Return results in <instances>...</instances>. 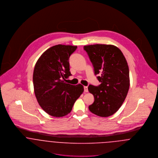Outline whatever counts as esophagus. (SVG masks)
Instances as JSON below:
<instances>
[{"instance_id": "obj_1", "label": "esophagus", "mask_w": 158, "mask_h": 158, "mask_svg": "<svg viewBox=\"0 0 158 158\" xmlns=\"http://www.w3.org/2000/svg\"><path fill=\"white\" fill-rule=\"evenodd\" d=\"M84 90L85 92H88V87L87 86H84Z\"/></svg>"}]
</instances>
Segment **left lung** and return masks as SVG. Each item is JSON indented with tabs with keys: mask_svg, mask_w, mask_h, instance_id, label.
I'll return each mask as SVG.
<instances>
[{
	"mask_svg": "<svg viewBox=\"0 0 158 158\" xmlns=\"http://www.w3.org/2000/svg\"><path fill=\"white\" fill-rule=\"evenodd\" d=\"M94 68L95 74L101 83L98 86L90 85L89 92L94 102L89 106L90 112L106 117L116 113L123 104L130 88L127 61L122 51L110 44L85 45Z\"/></svg>",
	"mask_w": 158,
	"mask_h": 158,
	"instance_id": "left-lung-1",
	"label": "left lung"
}]
</instances>
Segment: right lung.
Returning a JSON list of instances; mask_svg holds the SVG:
<instances>
[{
    "label": "right lung",
    "mask_w": 158,
    "mask_h": 158,
    "mask_svg": "<svg viewBox=\"0 0 158 158\" xmlns=\"http://www.w3.org/2000/svg\"><path fill=\"white\" fill-rule=\"evenodd\" d=\"M77 48L76 45H54L41 55L34 68L33 81L37 101L45 113L55 117L70 113L84 91L81 84L65 82L71 75L69 57Z\"/></svg>",
    "instance_id": "obj_1"
}]
</instances>
